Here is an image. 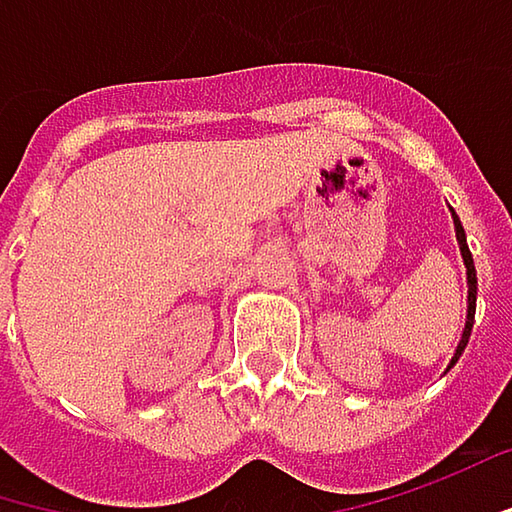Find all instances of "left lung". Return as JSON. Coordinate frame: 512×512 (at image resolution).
<instances>
[{
    "label": "left lung",
    "mask_w": 512,
    "mask_h": 512,
    "mask_svg": "<svg viewBox=\"0 0 512 512\" xmlns=\"http://www.w3.org/2000/svg\"><path fill=\"white\" fill-rule=\"evenodd\" d=\"M452 220H455V237H458V246H461V257H464V266H466V286H469V295H466V327L464 333H461V342H458V350H455V356H452V362H449V368L461 359V353H464L466 342H469V333H472V321H475V295H478V278H475V263H472V255H469V246H466V234L464 226H461V220H458V214L452 211Z\"/></svg>",
    "instance_id": "1"
}]
</instances>
